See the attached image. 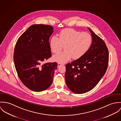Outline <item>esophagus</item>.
<instances>
[{"label": "esophagus", "mask_w": 121, "mask_h": 121, "mask_svg": "<svg viewBox=\"0 0 121 121\" xmlns=\"http://www.w3.org/2000/svg\"><path fill=\"white\" fill-rule=\"evenodd\" d=\"M57 65H58V66H57V67H60V66H63V65H64V64H61V63H58L57 64Z\"/></svg>", "instance_id": "esophagus-1"}]
</instances>
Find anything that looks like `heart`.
I'll return each mask as SVG.
<instances>
[{
    "instance_id": "obj_1",
    "label": "heart",
    "mask_w": 121,
    "mask_h": 121,
    "mask_svg": "<svg viewBox=\"0 0 121 121\" xmlns=\"http://www.w3.org/2000/svg\"><path fill=\"white\" fill-rule=\"evenodd\" d=\"M91 43L92 37L89 33L68 28L61 31L59 38L56 36L51 38L50 46L54 54L60 52L65 46V52L53 57L55 61L65 63L72 57L76 60L82 57L88 52Z\"/></svg>"
}]
</instances>
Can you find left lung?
I'll return each instance as SVG.
<instances>
[{"label": "left lung", "instance_id": "left-lung-1", "mask_svg": "<svg viewBox=\"0 0 121 121\" xmlns=\"http://www.w3.org/2000/svg\"><path fill=\"white\" fill-rule=\"evenodd\" d=\"M88 28L92 38L90 48L82 57L66 65V84L77 94L93 89L105 74L108 65V52L105 42Z\"/></svg>", "mask_w": 121, "mask_h": 121}]
</instances>
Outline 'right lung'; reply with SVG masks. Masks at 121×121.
<instances>
[{"label": "right lung", "mask_w": 121, "mask_h": 121, "mask_svg": "<svg viewBox=\"0 0 121 121\" xmlns=\"http://www.w3.org/2000/svg\"><path fill=\"white\" fill-rule=\"evenodd\" d=\"M53 29L49 25H32L19 38L15 47L14 62L18 76L34 91H45L53 82L57 64H41L52 56L49 40Z\"/></svg>", "instance_id": "1"}]
</instances>
